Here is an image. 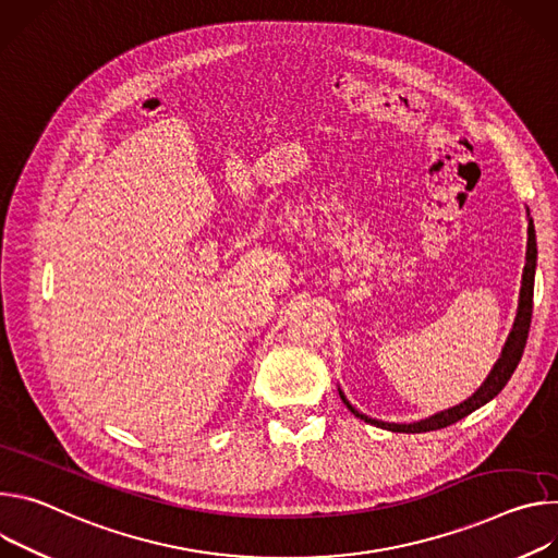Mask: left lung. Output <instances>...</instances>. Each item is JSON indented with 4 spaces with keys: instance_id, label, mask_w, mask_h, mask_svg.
<instances>
[{
    "instance_id": "1",
    "label": "left lung",
    "mask_w": 558,
    "mask_h": 558,
    "mask_svg": "<svg viewBox=\"0 0 558 558\" xmlns=\"http://www.w3.org/2000/svg\"><path fill=\"white\" fill-rule=\"evenodd\" d=\"M534 270H536V234H534V223L530 219L527 223V253H525V268H523V281H521V294H519V311H517V319H514V326H512V332L506 341V348L499 356V361L494 363L492 373L487 375V379L483 381V386L468 399L463 401L461 405L457 408H450L446 412H439L435 416H429L425 421H418V423H384V421H377V418H367L365 414L356 412L348 399L341 395V401L350 408V412L354 416H359L361 421L369 423V425H377V427H384V429H390V432H429V429H441V427H448L461 418H465L468 414H472L474 410H478L481 405H485L487 401H492L494 397H497L506 384L510 381V377L514 375V369L523 356V350H525V343H527V332H530V322H532V296H534Z\"/></svg>"
}]
</instances>
